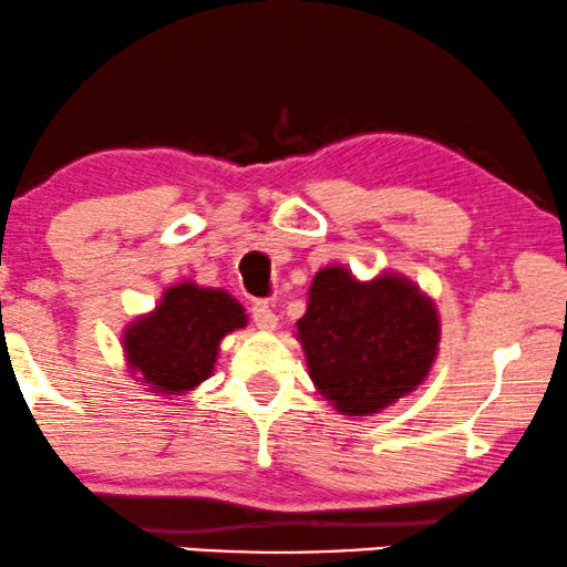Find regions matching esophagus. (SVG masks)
<instances>
[{
	"mask_svg": "<svg viewBox=\"0 0 567 567\" xmlns=\"http://www.w3.org/2000/svg\"><path fill=\"white\" fill-rule=\"evenodd\" d=\"M250 313H254V324L261 329V332H275L277 329V313L271 311V306L267 300H259L254 308H250Z\"/></svg>",
	"mask_w": 567,
	"mask_h": 567,
	"instance_id": "34e87169",
	"label": "esophagus"
}]
</instances>
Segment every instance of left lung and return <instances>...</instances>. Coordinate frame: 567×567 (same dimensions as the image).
<instances>
[{
  "label": "left lung",
  "instance_id": "1",
  "mask_svg": "<svg viewBox=\"0 0 567 567\" xmlns=\"http://www.w3.org/2000/svg\"><path fill=\"white\" fill-rule=\"evenodd\" d=\"M440 313L419 285L382 271L319 269L296 321L308 377L342 415H374L424 384L440 353Z\"/></svg>",
  "mask_w": 567,
  "mask_h": 567
}]
</instances>
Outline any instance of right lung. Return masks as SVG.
Here are the masks:
<instances>
[{
  "mask_svg": "<svg viewBox=\"0 0 567 567\" xmlns=\"http://www.w3.org/2000/svg\"><path fill=\"white\" fill-rule=\"evenodd\" d=\"M246 324V308L227 290L200 288L188 279L169 285L154 311L125 327L127 371L156 395H188L212 377L219 342Z\"/></svg>",
  "mask_w": 567,
  "mask_h": 567,
  "instance_id": "1",
  "label": "right lung"
}]
</instances>
